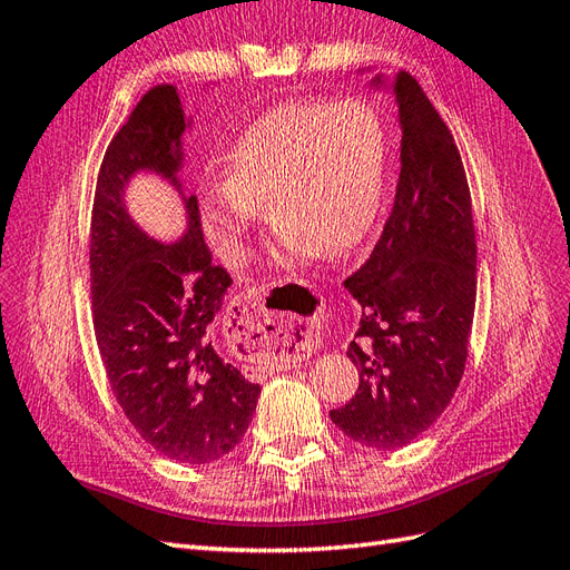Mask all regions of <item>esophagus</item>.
I'll list each match as a JSON object with an SVG mask.
<instances>
[{
  "label": "esophagus",
  "mask_w": 570,
  "mask_h": 570,
  "mask_svg": "<svg viewBox=\"0 0 570 570\" xmlns=\"http://www.w3.org/2000/svg\"><path fill=\"white\" fill-rule=\"evenodd\" d=\"M285 306H299L302 314L268 309L264 287L244 289L229 306L227 335L247 357H304L316 343L318 312H312V297L289 295Z\"/></svg>",
  "instance_id": "obj_1"
}]
</instances>
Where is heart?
Returning <instances> with one entry per match:
<instances>
[{
  "label": "heart",
  "instance_id": "1",
  "mask_svg": "<svg viewBox=\"0 0 570 570\" xmlns=\"http://www.w3.org/2000/svg\"><path fill=\"white\" fill-rule=\"evenodd\" d=\"M386 170V131L362 100H289L244 129L223 158L225 189L204 196L198 218L235 264L268 204L283 227L273 256L295 264L350 254L372 229Z\"/></svg>",
  "mask_w": 570,
  "mask_h": 570
}]
</instances>
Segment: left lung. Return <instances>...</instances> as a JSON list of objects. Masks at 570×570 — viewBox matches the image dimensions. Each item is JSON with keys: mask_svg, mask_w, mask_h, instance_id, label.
Instances as JSON below:
<instances>
[{"mask_svg": "<svg viewBox=\"0 0 570 570\" xmlns=\"http://www.w3.org/2000/svg\"><path fill=\"white\" fill-rule=\"evenodd\" d=\"M374 83L383 86L381 76ZM393 94L400 117L395 202L366 264L345 281L362 306L347 357L360 389L331 410L366 449L395 451L432 426L465 372L476 297L472 202L453 134L407 71Z\"/></svg>", "mask_w": 570, "mask_h": 570, "instance_id": "1", "label": "left lung"}]
</instances>
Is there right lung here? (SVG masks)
<instances>
[{"label":"right lung","mask_w":570,"mask_h":570,"mask_svg":"<svg viewBox=\"0 0 570 570\" xmlns=\"http://www.w3.org/2000/svg\"><path fill=\"white\" fill-rule=\"evenodd\" d=\"M187 127L177 88L163 83L107 146L90 218V297L100 357L127 420L163 455L204 465L242 441L261 393L213 345V318L233 281L210 264L196 196H184L187 233L175 244L148 237L125 206L136 173L181 187Z\"/></svg>","instance_id":"obj_1"}]
</instances>
